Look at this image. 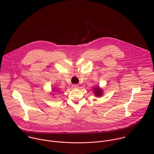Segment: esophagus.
<instances>
[{
    "instance_id": "esophagus-1",
    "label": "esophagus",
    "mask_w": 154,
    "mask_h": 154,
    "mask_svg": "<svg viewBox=\"0 0 154 154\" xmlns=\"http://www.w3.org/2000/svg\"><path fill=\"white\" fill-rule=\"evenodd\" d=\"M72 87L73 88H74V89L78 88H79V85H76V84H74V85H72Z\"/></svg>"
}]
</instances>
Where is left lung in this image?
Listing matches in <instances>:
<instances>
[{
    "label": "left lung",
    "instance_id": "left-lung-1",
    "mask_svg": "<svg viewBox=\"0 0 154 154\" xmlns=\"http://www.w3.org/2000/svg\"><path fill=\"white\" fill-rule=\"evenodd\" d=\"M93 93L94 94L95 96L96 97H100L103 94V90L102 89L100 88L99 86L94 87L93 88Z\"/></svg>",
    "mask_w": 154,
    "mask_h": 154
}]
</instances>
